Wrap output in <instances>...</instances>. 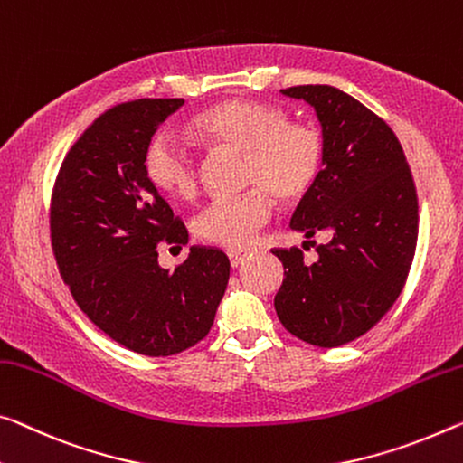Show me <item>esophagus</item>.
Here are the masks:
<instances>
[{"instance_id": "obj_1", "label": "esophagus", "mask_w": 463, "mask_h": 463, "mask_svg": "<svg viewBox=\"0 0 463 463\" xmlns=\"http://www.w3.org/2000/svg\"><path fill=\"white\" fill-rule=\"evenodd\" d=\"M227 256H230V262H232V267L236 269V267H240V265H241V262L246 260L248 252H241V250H230V252H227Z\"/></svg>"}]
</instances>
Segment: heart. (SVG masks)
I'll list each match as a JSON object with an SVG mask.
<instances>
[{
	"instance_id": "heart-1",
	"label": "heart",
	"mask_w": 463,
	"mask_h": 463,
	"mask_svg": "<svg viewBox=\"0 0 463 463\" xmlns=\"http://www.w3.org/2000/svg\"><path fill=\"white\" fill-rule=\"evenodd\" d=\"M192 134L215 146L244 153L241 180L252 190L238 196H219L196 217V233L211 244L244 248L269 219V198L289 204L317 182L325 159L321 132L308 124H289L275 105L233 99L190 122ZM145 172L155 188L190 201L201 186L198 161L180 140L157 134L145 153Z\"/></svg>"
}]
</instances>
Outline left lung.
<instances>
[{"label": "left lung", "instance_id": "1", "mask_svg": "<svg viewBox=\"0 0 463 463\" xmlns=\"http://www.w3.org/2000/svg\"><path fill=\"white\" fill-rule=\"evenodd\" d=\"M321 122L325 159L289 227L317 246L273 250L286 275L275 296L281 325L306 344L337 347L381 321L410 273L418 238V198L403 148L393 130L347 92L329 84L283 89Z\"/></svg>", "mask_w": 463, "mask_h": 463}]
</instances>
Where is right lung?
Returning a JSON list of instances; mask_svg holds the SVG:
<instances>
[{
	"label": "right lung",
	"mask_w": 463,
	"mask_h": 463,
	"mask_svg": "<svg viewBox=\"0 0 463 463\" xmlns=\"http://www.w3.org/2000/svg\"><path fill=\"white\" fill-rule=\"evenodd\" d=\"M184 99H137L105 111L70 148L52 203V241L63 281L105 335L128 350L174 355L207 337L230 281V259L192 246L175 271L159 246L188 232L145 172L157 128Z\"/></svg>",
	"instance_id": "right-lung-1"
}]
</instances>
